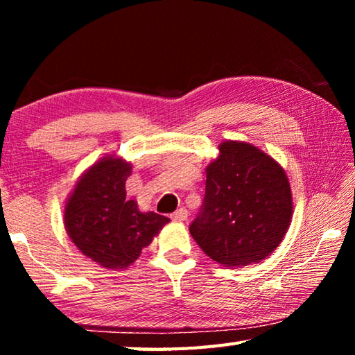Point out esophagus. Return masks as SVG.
Returning a JSON list of instances; mask_svg holds the SVG:
<instances>
[{
  "label": "esophagus",
  "instance_id": "esophagus-1",
  "mask_svg": "<svg viewBox=\"0 0 355 355\" xmlns=\"http://www.w3.org/2000/svg\"><path fill=\"white\" fill-rule=\"evenodd\" d=\"M172 220H177V222H184L186 219H188V211H186L184 208H178L175 213L171 214Z\"/></svg>",
  "mask_w": 355,
  "mask_h": 355
}]
</instances>
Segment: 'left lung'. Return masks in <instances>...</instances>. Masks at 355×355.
<instances>
[{"instance_id":"left-lung-1","label":"left lung","mask_w":355,"mask_h":355,"mask_svg":"<svg viewBox=\"0 0 355 355\" xmlns=\"http://www.w3.org/2000/svg\"><path fill=\"white\" fill-rule=\"evenodd\" d=\"M291 218L284 167L249 142H220L207 166L202 211L189 227L200 249L227 268L255 264L277 249Z\"/></svg>"}]
</instances>
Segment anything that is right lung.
Instances as JSON below:
<instances>
[{
	"label": "right lung",
	"mask_w": 355,
	"mask_h": 355,
	"mask_svg": "<svg viewBox=\"0 0 355 355\" xmlns=\"http://www.w3.org/2000/svg\"><path fill=\"white\" fill-rule=\"evenodd\" d=\"M131 164L103 156L78 180L64 208V225L83 255L106 269H127L171 219L142 213L127 200Z\"/></svg>",
	"instance_id": "add662e5"
}]
</instances>
